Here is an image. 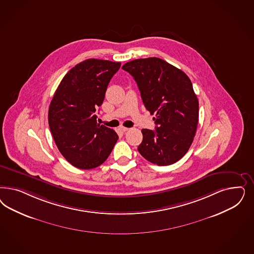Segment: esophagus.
I'll list each match as a JSON object with an SVG mask.
<instances>
[{
    "mask_svg": "<svg viewBox=\"0 0 254 254\" xmlns=\"http://www.w3.org/2000/svg\"><path fill=\"white\" fill-rule=\"evenodd\" d=\"M120 129H121V131H127L129 130V128H127V127H121Z\"/></svg>",
    "mask_w": 254,
    "mask_h": 254,
    "instance_id": "34e87169",
    "label": "esophagus"
}]
</instances>
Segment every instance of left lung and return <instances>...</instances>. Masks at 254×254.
Returning <instances> with one entry per match:
<instances>
[{
  "label": "left lung",
  "mask_w": 254,
  "mask_h": 254,
  "mask_svg": "<svg viewBox=\"0 0 254 254\" xmlns=\"http://www.w3.org/2000/svg\"><path fill=\"white\" fill-rule=\"evenodd\" d=\"M137 83L145 107L155 115V131L142 129L138 151L164 166L187 153L196 132L199 103L188 75L159 58L133 60L123 66Z\"/></svg>",
  "instance_id": "1"
}]
</instances>
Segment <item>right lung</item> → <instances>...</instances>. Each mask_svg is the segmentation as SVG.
Masks as SVG:
<instances>
[{"mask_svg":"<svg viewBox=\"0 0 254 254\" xmlns=\"http://www.w3.org/2000/svg\"><path fill=\"white\" fill-rule=\"evenodd\" d=\"M121 64L97 59L79 63L64 75L50 102V131L62 155L74 167L101 165L119 139L113 129L97 123L94 112Z\"/></svg>","mask_w":254,"mask_h":254,"instance_id":"add662e5","label":"right lung"}]
</instances>
